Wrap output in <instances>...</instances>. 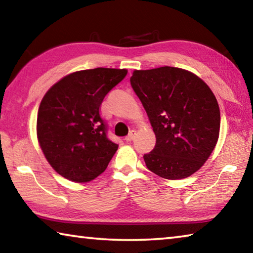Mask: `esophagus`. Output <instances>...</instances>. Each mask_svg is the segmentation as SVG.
<instances>
[{
    "label": "esophagus",
    "instance_id": "obj_1",
    "mask_svg": "<svg viewBox=\"0 0 253 253\" xmlns=\"http://www.w3.org/2000/svg\"><path fill=\"white\" fill-rule=\"evenodd\" d=\"M134 137H135V131L134 130H131L129 134H128L126 137H125V140L126 142H131L132 139H134Z\"/></svg>",
    "mask_w": 253,
    "mask_h": 253
}]
</instances>
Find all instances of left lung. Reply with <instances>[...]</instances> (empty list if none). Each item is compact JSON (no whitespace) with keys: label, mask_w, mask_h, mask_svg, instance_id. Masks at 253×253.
<instances>
[{"label":"left lung","mask_w":253,"mask_h":253,"mask_svg":"<svg viewBox=\"0 0 253 253\" xmlns=\"http://www.w3.org/2000/svg\"><path fill=\"white\" fill-rule=\"evenodd\" d=\"M130 84L156 136L155 147L144 155L147 169L168 179L195 173L219 138L220 109L209 85L174 67L135 70Z\"/></svg>","instance_id":"left-lung-1"}]
</instances>
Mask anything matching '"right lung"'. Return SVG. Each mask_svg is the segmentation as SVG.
<instances>
[{
	"mask_svg": "<svg viewBox=\"0 0 253 253\" xmlns=\"http://www.w3.org/2000/svg\"><path fill=\"white\" fill-rule=\"evenodd\" d=\"M126 75V69L110 68L77 71L44 95L38 111V139L45 158L61 176L85 183L107 169L118 145L107 136L100 107Z\"/></svg>",
	"mask_w": 253,
	"mask_h": 253,
	"instance_id": "right-lung-1",
	"label": "right lung"
}]
</instances>
